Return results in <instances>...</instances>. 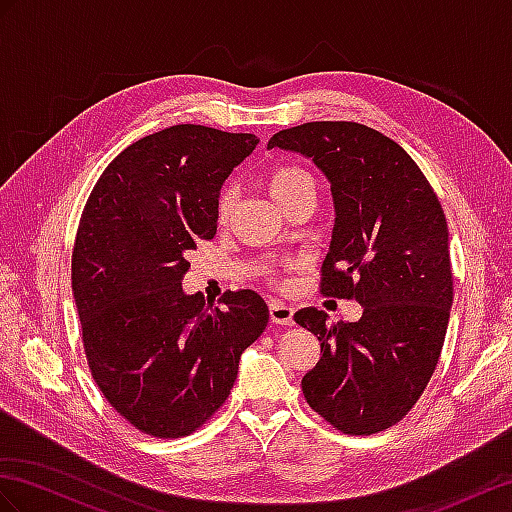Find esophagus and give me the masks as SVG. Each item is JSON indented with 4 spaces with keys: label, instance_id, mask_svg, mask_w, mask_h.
Listing matches in <instances>:
<instances>
[{
    "label": "esophagus",
    "instance_id": "34e87169",
    "mask_svg": "<svg viewBox=\"0 0 512 512\" xmlns=\"http://www.w3.org/2000/svg\"><path fill=\"white\" fill-rule=\"evenodd\" d=\"M270 320L274 324H294V307L283 303V300H270Z\"/></svg>",
    "mask_w": 512,
    "mask_h": 512
}]
</instances>
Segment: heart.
<instances>
[{"label":"heart","instance_id":"obj_1","mask_svg":"<svg viewBox=\"0 0 512 512\" xmlns=\"http://www.w3.org/2000/svg\"><path fill=\"white\" fill-rule=\"evenodd\" d=\"M268 190L272 194V199L277 201L281 207H285L292 199H296L298 194L313 190L316 192V183H313V177L303 170L300 166L294 164H279L270 168V173L266 177ZM235 205V190L227 186L220 192L218 203H216V214L220 222H227L231 216V209Z\"/></svg>","mask_w":512,"mask_h":512}]
</instances>
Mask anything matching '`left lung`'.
<instances>
[{
	"label": "left lung",
	"instance_id": "8db88e82",
	"mask_svg": "<svg viewBox=\"0 0 512 512\" xmlns=\"http://www.w3.org/2000/svg\"><path fill=\"white\" fill-rule=\"evenodd\" d=\"M307 157L331 183L335 225L322 294L355 298L357 322L326 324L305 307L296 324L320 339L303 393L348 435L381 432L413 409L443 348L452 307L448 222L422 170L398 142L348 121L283 129L268 149Z\"/></svg>",
	"mask_w": 512,
	"mask_h": 512
}]
</instances>
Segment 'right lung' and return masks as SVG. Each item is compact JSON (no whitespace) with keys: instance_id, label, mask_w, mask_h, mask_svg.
Masks as SVG:
<instances>
[{"instance_id":"obj_1","label":"right lung","mask_w":512,"mask_h":512,"mask_svg":"<svg viewBox=\"0 0 512 512\" xmlns=\"http://www.w3.org/2000/svg\"><path fill=\"white\" fill-rule=\"evenodd\" d=\"M257 142L166 127L116 155L86 201L71 264L86 359L106 400L147 435L175 439L205 424L268 324L253 290L212 307L181 287L186 253L216 233L222 183Z\"/></svg>"}]
</instances>
